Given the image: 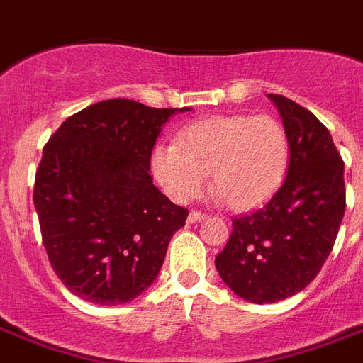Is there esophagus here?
I'll return each mask as SVG.
<instances>
[{
	"mask_svg": "<svg viewBox=\"0 0 363 363\" xmlns=\"http://www.w3.org/2000/svg\"><path fill=\"white\" fill-rule=\"evenodd\" d=\"M205 218V213H201V211H192L190 215H188V222L190 224H196V222H201Z\"/></svg>",
	"mask_w": 363,
	"mask_h": 363,
	"instance_id": "1",
	"label": "esophagus"
}]
</instances>
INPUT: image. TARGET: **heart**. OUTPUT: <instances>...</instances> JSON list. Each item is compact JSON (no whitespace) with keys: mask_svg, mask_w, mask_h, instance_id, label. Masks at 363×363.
Listing matches in <instances>:
<instances>
[{"mask_svg":"<svg viewBox=\"0 0 363 363\" xmlns=\"http://www.w3.org/2000/svg\"><path fill=\"white\" fill-rule=\"evenodd\" d=\"M290 162L284 125L269 115H222L194 122L175 145H156L154 179L173 201L186 203L205 186L233 211L267 203L281 188Z\"/></svg>","mask_w":363,"mask_h":363,"instance_id":"b5f03b06","label":"heart"}]
</instances>
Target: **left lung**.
<instances>
[{
    "instance_id": "left-lung-1",
    "label": "left lung",
    "mask_w": 363,
    "mask_h": 363,
    "mask_svg": "<svg viewBox=\"0 0 363 363\" xmlns=\"http://www.w3.org/2000/svg\"><path fill=\"white\" fill-rule=\"evenodd\" d=\"M267 98L290 141L286 179L262 209L233 218L215 258L230 290L258 305L290 298L318 275L345 215V164L328 128L292 99Z\"/></svg>"
}]
</instances>
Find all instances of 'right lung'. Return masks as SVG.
I'll return each instance as SVG.
<instances>
[{
    "label": "right lung",
    "mask_w": 363,
    "mask_h": 363,
    "mask_svg": "<svg viewBox=\"0 0 363 363\" xmlns=\"http://www.w3.org/2000/svg\"><path fill=\"white\" fill-rule=\"evenodd\" d=\"M188 111L107 99L69 116L43 148L33 186L43 245L84 301L128 303L158 277L188 209L154 186L150 154L165 122Z\"/></svg>",
    "instance_id": "obj_1"
}]
</instances>
